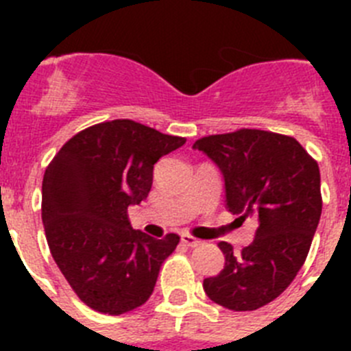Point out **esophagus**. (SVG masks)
I'll return each instance as SVG.
<instances>
[{
	"instance_id": "1",
	"label": "esophagus",
	"mask_w": 351,
	"mask_h": 351,
	"mask_svg": "<svg viewBox=\"0 0 351 351\" xmlns=\"http://www.w3.org/2000/svg\"><path fill=\"white\" fill-rule=\"evenodd\" d=\"M181 243L186 244V246H190V247H197V246H200V244H202V241H200V239H195L193 235L186 234V232H182Z\"/></svg>"
}]
</instances>
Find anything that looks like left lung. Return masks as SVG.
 <instances>
[{"mask_svg": "<svg viewBox=\"0 0 351 351\" xmlns=\"http://www.w3.org/2000/svg\"><path fill=\"white\" fill-rule=\"evenodd\" d=\"M193 149L221 172L226 209L258 223L241 253L218 244L225 267L204 280V290L234 311L262 308L287 290L308 256L322 216L318 163L295 138L263 130L210 135Z\"/></svg>", "mask_w": 351, "mask_h": 351, "instance_id": "1", "label": "left lung"}]
</instances>
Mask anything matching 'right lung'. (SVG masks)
Here are the masks:
<instances>
[{
    "label": "right lung",
    "instance_id": "obj_1",
    "mask_svg": "<svg viewBox=\"0 0 351 351\" xmlns=\"http://www.w3.org/2000/svg\"><path fill=\"white\" fill-rule=\"evenodd\" d=\"M184 142L135 121H108L71 137L45 170L42 221L52 258L95 311L123 315L153 293L179 235L133 230L126 213L147 198L154 163Z\"/></svg>",
    "mask_w": 351,
    "mask_h": 351
}]
</instances>
